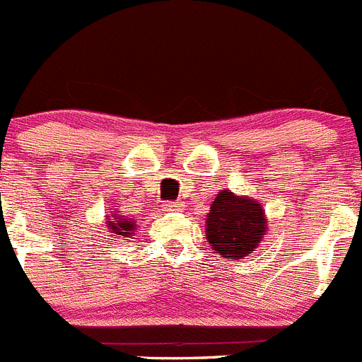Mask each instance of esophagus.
<instances>
[{
  "label": "esophagus",
  "instance_id": "esophagus-1",
  "mask_svg": "<svg viewBox=\"0 0 362 362\" xmlns=\"http://www.w3.org/2000/svg\"><path fill=\"white\" fill-rule=\"evenodd\" d=\"M165 206H168V209H171V211H178V209L182 207V204L180 202H168Z\"/></svg>",
  "mask_w": 362,
  "mask_h": 362
}]
</instances>
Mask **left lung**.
Listing matches in <instances>:
<instances>
[{
  "label": "left lung",
  "instance_id": "1",
  "mask_svg": "<svg viewBox=\"0 0 362 362\" xmlns=\"http://www.w3.org/2000/svg\"><path fill=\"white\" fill-rule=\"evenodd\" d=\"M207 242L224 257L250 255L266 231V216L257 200L238 199L229 191L216 194L207 213Z\"/></svg>",
  "mask_w": 362,
  "mask_h": 362
}]
</instances>
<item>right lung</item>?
Instances as JSON below:
<instances>
[{
    "label": "right lung",
    "instance_id": "obj_1",
    "mask_svg": "<svg viewBox=\"0 0 362 362\" xmlns=\"http://www.w3.org/2000/svg\"><path fill=\"white\" fill-rule=\"evenodd\" d=\"M107 228L111 229L115 235L129 237V235H131V231H134V228H136V226H134L129 218H124V216H112V218H107Z\"/></svg>",
    "mask_w": 362,
    "mask_h": 362
}]
</instances>
